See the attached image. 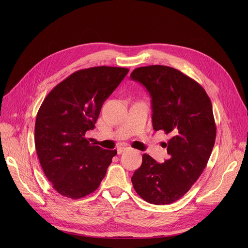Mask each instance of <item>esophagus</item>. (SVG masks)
<instances>
[{
	"label": "esophagus",
	"mask_w": 248,
	"mask_h": 248,
	"mask_svg": "<svg viewBox=\"0 0 248 248\" xmlns=\"http://www.w3.org/2000/svg\"><path fill=\"white\" fill-rule=\"evenodd\" d=\"M126 149H127V148H125V147H119V148H118V154H122V153L124 152Z\"/></svg>",
	"instance_id": "esophagus-1"
}]
</instances>
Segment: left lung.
Instances as JSON below:
<instances>
[{
    "mask_svg": "<svg viewBox=\"0 0 248 248\" xmlns=\"http://www.w3.org/2000/svg\"><path fill=\"white\" fill-rule=\"evenodd\" d=\"M130 78L150 94L154 130L170 136L169 158L159 164L147 154L131 178L137 194L155 205L181 199L198 180L213 150L216 124L204 88L180 70L167 65L135 68Z\"/></svg>",
    "mask_w": 248,
    "mask_h": 248,
    "instance_id": "1",
    "label": "left lung"
}]
</instances>
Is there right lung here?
Here are the masks:
<instances>
[{
  "mask_svg": "<svg viewBox=\"0 0 248 248\" xmlns=\"http://www.w3.org/2000/svg\"><path fill=\"white\" fill-rule=\"evenodd\" d=\"M127 73L128 68L105 65L80 69L44 99L35 122V148L48 181L61 195L84 197L106 175L117 150L90 143L85 133L95 127L103 103Z\"/></svg>",
  "mask_w": 248,
  "mask_h": 248,
  "instance_id": "1",
  "label": "right lung"
}]
</instances>
